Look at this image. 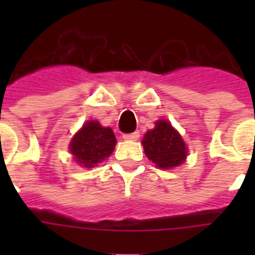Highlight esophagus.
Wrapping results in <instances>:
<instances>
[{"mask_svg":"<svg viewBox=\"0 0 255 255\" xmlns=\"http://www.w3.org/2000/svg\"><path fill=\"white\" fill-rule=\"evenodd\" d=\"M139 136H140L139 132H132V133H124L123 139L131 140V141H133V140L139 139Z\"/></svg>","mask_w":255,"mask_h":255,"instance_id":"34e87169","label":"esophagus"}]
</instances>
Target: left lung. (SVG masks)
<instances>
[{
	"label": "left lung",
	"mask_w": 255,
	"mask_h": 255,
	"mask_svg": "<svg viewBox=\"0 0 255 255\" xmlns=\"http://www.w3.org/2000/svg\"><path fill=\"white\" fill-rule=\"evenodd\" d=\"M141 144L148 159L160 169L178 167L188 155L181 135L168 120H157L155 128L144 135Z\"/></svg>",
	"instance_id": "left-lung-1"
}]
</instances>
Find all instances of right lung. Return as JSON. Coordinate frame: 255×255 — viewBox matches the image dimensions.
I'll return each mask as SVG.
<instances>
[{"label": "right lung", "mask_w": 255, "mask_h": 255, "mask_svg": "<svg viewBox=\"0 0 255 255\" xmlns=\"http://www.w3.org/2000/svg\"><path fill=\"white\" fill-rule=\"evenodd\" d=\"M116 145V137L110 127H102L99 122L88 120L74 135L70 152L74 161L85 168H94L110 157Z\"/></svg>", "instance_id": "right-lung-1"}]
</instances>
